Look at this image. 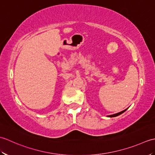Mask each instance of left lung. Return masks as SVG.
I'll list each match as a JSON object with an SVG mask.
<instances>
[{"instance_id":"obj_1","label":"left lung","mask_w":155,"mask_h":155,"mask_svg":"<svg viewBox=\"0 0 155 155\" xmlns=\"http://www.w3.org/2000/svg\"><path fill=\"white\" fill-rule=\"evenodd\" d=\"M127 110V109H125V110H123V111H121V112H120V113H116V114H112V115H108V117H117V116H118V115H120V114H121L122 113H123L124 111H126Z\"/></svg>"}]
</instances>
